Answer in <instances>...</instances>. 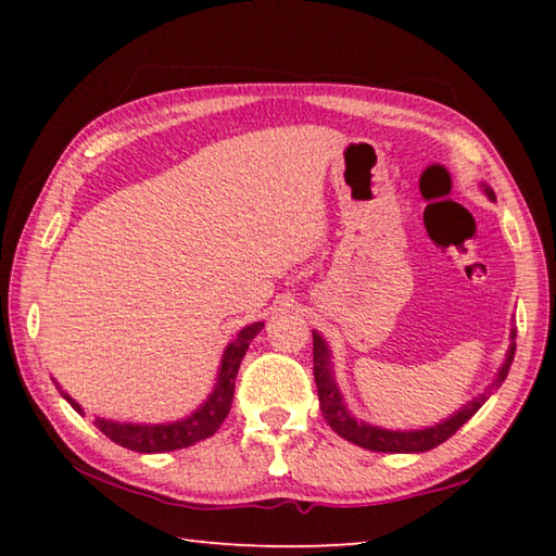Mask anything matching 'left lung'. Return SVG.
I'll use <instances>...</instances> for the list:
<instances>
[{"mask_svg":"<svg viewBox=\"0 0 556 556\" xmlns=\"http://www.w3.org/2000/svg\"><path fill=\"white\" fill-rule=\"evenodd\" d=\"M483 191L488 199H495V193L491 188L483 186ZM515 328L510 333V348H507L505 361L497 370L495 380L488 384V388L478 394V397L464 404L458 412L451 414L448 419L439 421L434 427L427 429H382V427H372L368 421H357L348 407L343 404V394L338 390L336 375H333V363H331V351H328L326 341L321 333L314 331V380H316V390H318V402H321V412L324 419L331 425L338 437H343L345 441H353V444L368 448V451H380V454H419V451H429L439 444H444L448 437H454L456 431L466 425V421L473 417V414L483 407L485 400L501 388L507 378V370H510L513 357H515Z\"/></svg>","mask_w":556,"mask_h":556,"instance_id":"8db88e82","label":"left lung"}]
</instances>
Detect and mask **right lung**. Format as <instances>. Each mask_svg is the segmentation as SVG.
I'll list each match as a JSON object with an SVG mask.
<instances>
[{
    "label": "right lung",
    "mask_w": 556,
    "mask_h": 556,
    "mask_svg": "<svg viewBox=\"0 0 556 556\" xmlns=\"http://www.w3.org/2000/svg\"><path fill=\"white\" fill-rule=\"evenodd\" d=\"M265 324H250L232 338L228 348L223 351V361L218 368V378H215L213 392L208 394L199 409L178 421H168V425H129V421H112V419H96V427L105 434L110 441L125 446L129 451H139V454H164V451H176L193 446L195 441H203L213 437L220 429L225 417L230 414L232 407V394H235V378H238L240 363L248 348L252 343ZM65 400L71 402L75 412L83 414V407L75 402L71 394L61 390Z\"/></svg>",
    "instance_id": "right-lung-1"
}]
</instances>
